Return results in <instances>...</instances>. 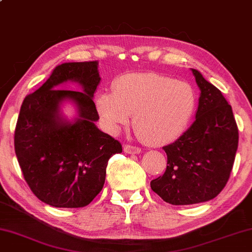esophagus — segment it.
I'll use <instances>...</instances> for the list:
<instances>
[{"mask_svg":"<svg viewBox=\"0 0 252 252\" xmlns=\"http://www.w3.org/2000/svg\"><path fill=\"white\" fill-rule=\"evenodd\" d=\"M124 151L126 153H129V155H137V153L141 152V149L138 147H135V145L125 144L124 145Z\"/></svg>","mask_w":252,"mask_h":252,"instance_id":"esophagus-1","label":"esophagus"}]
</instances>
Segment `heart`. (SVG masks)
<instances>
[{
  "label": "heart",
  "mask_w": 252,
  "mask_h": 252,
  "mask_svg": "<svg viewBox=\"0 0 252 252\" xmlns=\"http://www.w3.org/2000/svg\"><path fill=\"white\" fill-rule=\"evenodd\" d=\"M196 97L189 83L153 72L127 74L114 84V92L96 97V109L110 133L133 123L141 140L149 145L176 140L189 125Z\"/></svg>",
  "instance_id": "b5f03b06"
}]
</instances>
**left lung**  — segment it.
Masks as SVG:
<instances>
[{
	"mask_svg": "<svg viewBox=\"0 0 252 252\" xmlns=\"http://www.w3.org/2000/svg\"><path fill=\"white\" fill-rule=\"evenodd\" d=\"M200 91L194 123L162 149L167 168L151 189L174 206L209 201L227 183L238 150L239 129L232 107L213 84L192 69Z\"/></svg>",
	"mask_w": 252,
	"mask_h": 252,
	"instance_id": "left-lung-1",
	"label": "left lung"
}]
</instances>
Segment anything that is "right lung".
<instances>
[{
	"label": "right lung",
	"instance_id": "add662e5",
	"mask_svg": "<svg viewBox=\"0 0 252 252\" xmlns=\"http://www.w3.org/2000/svg\"><path fill=\"white\" fill-rule=\"evenodd\" d=\"M97 63L58 65L21 105L14 130V151L28 187L46 205H89L103 188L110 157L123 151L120 142L95 126L99 114L93 95L101 81ZM67 80L78 82L83 92L57 89ZM63 99L78 105L79 118L74 123L59 114Z\"/></svg>",
	"mask_w": 252,
	"mask_h": 252
}]
</instances>
